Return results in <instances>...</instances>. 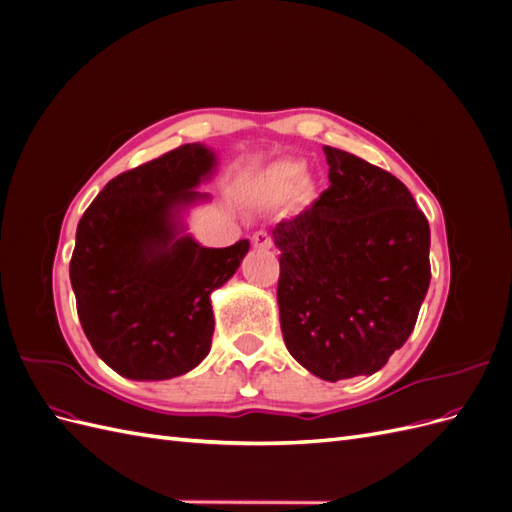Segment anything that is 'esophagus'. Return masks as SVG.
<instances>
[{"instance_id": "obj_1", "label": "esophagus", "mask_w": 512, "mask_h": 512, "mask_svg": "<svg viewBox=\"0 0 512 512\" xmlns=\"http://www.w3.org/2000/svg\"><path fill=\"white\" fill-rule=\"evenodd\" d=\"M252 245L256 247V250H269V247L273 245V239H271L269 232L258 230L252 235Z\"/></svg>"}]
</instances>
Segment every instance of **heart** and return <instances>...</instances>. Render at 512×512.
<instances>
[{
	"instance_id": "heart-1",
	"label": "heart",
	"mask_w": 512,
	"mask_h": 512,
	"mask_svg": "<svg viewBox=\"0 0 512 512\" xmlns=\"http://www.w3.org/2000/svg\"><path fill=\"white\" fill-rule=\"evenodd\" d=\"M265 198L271 205H284L290 198L299 205L312 203L314 188L305 181V164L299 160H280L275 162L265 181Z\"/></svg>"
}]
</instances>
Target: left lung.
<instances>
[{
  "mask_svg": "<svg viewBox=\"0 0 512 512\" xmlns=\"http://www.w3.org/2000/svg\"><path fill=\"white\" fill-rule=\"evenodd\" d=\"M329 190L273 228L288 352L314 376H371L406 344L427 294L429 224L410 190L348 151L324 147Z\"/></svg>",
  "mask_w": 512,
  "mask_h": 512,
  "instance_id": "1",
  "label": "left lung"
}]
</instances>
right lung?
<instances>
[{"label":"right lung","mask_w":512,"mask_h":512,"mask_svg":"<svg viewBox=\"0 0 512 512\" xmlns=\"http://www.w3.org/2000/svg\"><path fill=\"white\" fill-rule=\"evenodd\" d=\"M213 168L211 149L181 145L108 181L76 228V312L91 348L123 378H177L209 354L211 292L250 250L247 239L203 247L183 232V211L209 198L194 188Z\"/></svg>","instance_id":"add662e5"}]
</instances>
